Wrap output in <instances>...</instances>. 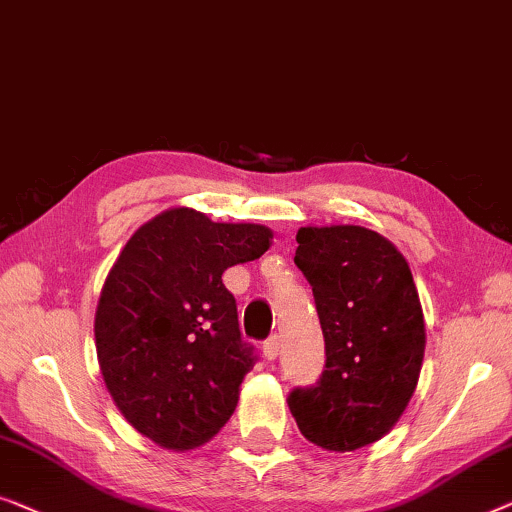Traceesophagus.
<instances>
[{
	"label": "esophagus",
	"mask_w": 512,
	"mask_h": 512,
	"mask_svg": "<svg viewBox=\"0 0 512 512\" xmlns=\"http://www.w3.org/2000/svg\"><path fill=\"white\" fill-rule=\"evenodd\" d=\"M262 352H264V357L269 359V362H271V359H276L278 352H280V336H271L269 341H264Z\"/></svg>",
	"instance_id": "1"
}]
</instances>
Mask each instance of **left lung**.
<instances>
[{
	"instance_id": "obj_1",
	"label": "left lung",
	"mask_w": 512,
	"mask_h": 512,
	"mask_svg": "<svg viewBox=\"0 0 512 512\" xmlns=\"http://www.w3.org/2000/svg\"><path fill=\"white\" fill-rule=\"evenodd\" d=\"M294 264L313 287L327 364L290 394L306 441L331 452L376 443L420 380L427 329L413 273L397 246L359 225H306Z\"/></svg>"
}]
</instances>
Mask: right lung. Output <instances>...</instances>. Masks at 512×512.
Masks as SVG:
<instances>
[{
    "label": "right lung",
    "instance_id": "1",
    "mask_svg": "<svg viewBox=\"0 0 512 512\" xmlns=\"http://www.w3.org/2000/svg\"><path fill=\"white\" fill-rule=\"evenodd\" d=\"M271 239L264 225L174 206L113 262L95 311L99 371L122 417L160 448H199L232 417L255 357L222 273L262 257Z\"/></svg>",
    "mask_w": 512,
    "mask_h": 512
}]
</instances>
